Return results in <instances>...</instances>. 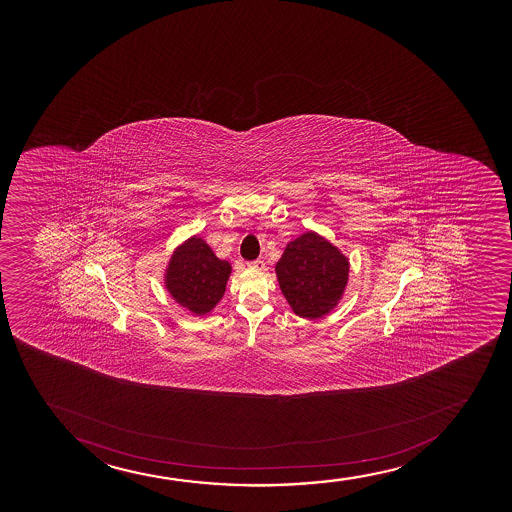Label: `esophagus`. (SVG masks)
I'll use <instances>...</instances> for the list:
<instances>
[{
    "label": "esophagus",
    "instance_id": "34e87169",
    "mask_svg": "<svg viewBox=\"0 0 512 512\" xmlns=\"http://www.w3.org/2000/svg\"><path fill=\"white\" fill-rule=\"evenodd\" d=\"M247 266L253 268V270H263L265 268V261L263 259H254V261H249Z\"/></svg>",
    "mask_w": 512,
    "mask_h": 512
}]
</instances>
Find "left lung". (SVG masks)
<instances>
[{
  "label": "left lung",
  "mask_w": 512,
  "mask_h": 512,
  "mask_svg": "<svg viewBox=\"0 0 512 512\" xmlns=\"http://www.w3.org/2000/svg\"><path fill=\"white\" fill-rule=\"evenodd\" d=\"M278 283L295 314L321 318L331 311L348 280V261L314 232L290 242L277 263Z\"/></svg>",
  "instance_id": "8db88e82"
}]
</instances>
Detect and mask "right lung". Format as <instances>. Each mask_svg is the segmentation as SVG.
<instances>
[{
    "label": "right lung",
    "instance_id": "obj_1",
    "mask_svg": "<svg viewBox=\"0 0 512 512\" xmlns=\"http://www.w3.org/2000/svg\"><path fill=\"white\" fill-rule=\"evenodd\" d=\"M229 275V263L218 259L201 239L191 237L172 256L167 288L181 306L206 314L222 299Z\"/></svg>",
    "mask_w": 512,
    "mask_h": 512
}]
</instances>
